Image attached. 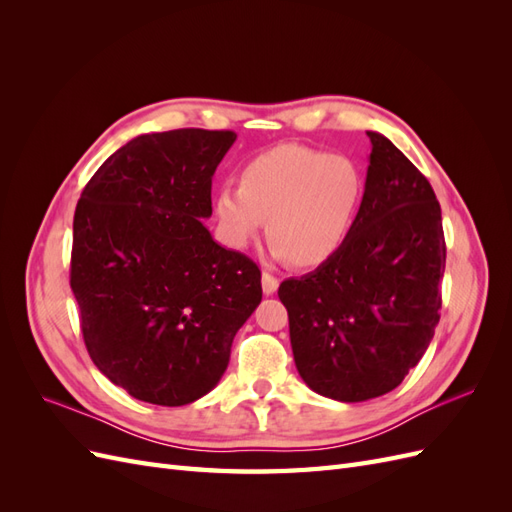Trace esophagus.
Returning a JSON list of instances; mask_svg holds the SVG:
<instances>
[{"label":"esophagus","mask_w":512,"mask_h":512,"mask_svg":"<svg viewBox=\"0 0 512 512\" xmlns=\"http://www.w3.org/2000/svg\"><path fill=\"white\" fill-rule=\"evenodd\" d=\"M277 286H280V282H277V277H273L271 273H262V292L267 294V297H271V294L277 292Z\"/></svg>","instance_id":"34e87169"}]
</instances>
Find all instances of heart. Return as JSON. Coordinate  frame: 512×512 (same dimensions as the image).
<instances>
[{
	"label": "heart",
	"instance_id": "heart-1",
	"mask_svg": "<svg viewBox=\"0 0 512 512\" xmlns=\"http://www.w3.org/2000/svg\"><path fill=\"white\" fill-rule=\"evenodd\" d=\"M363 194V170L352 158L280 145L243 164L239 188L215 190L211 209L226 245L243 250L267 220L271 256L316 269L348 241Z\"/></svg>",
	"mask_w": 512,
	"mask_h": 512
}]
</instances>
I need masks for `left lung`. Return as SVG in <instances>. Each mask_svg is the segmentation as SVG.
<instances>
[{"instance_id":"obj_1","label":"left lung","mask_w":512,"mask_h":512,"mask_svg":"<svg viewBox=\"0 0 512 512\" xmlns=\"http://www.w3.org/2000/svg\"><path fill=\"white\" fill-rule=\"evenodd\" d=\"M371 141L359 218L329 262L282 282L299 376L335 401L393 391L440 320L442 211L429 181L389 138Z\"/></svg>"}]
</instances>
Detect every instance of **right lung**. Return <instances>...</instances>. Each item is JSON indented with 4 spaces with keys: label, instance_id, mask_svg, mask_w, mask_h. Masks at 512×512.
I'll list each match as a JSON object with an SVG mask.
<instances>
[{
    "label": "right lung",
    "instance_id": "obj_1",
    "mask_svg": "<svg viewBox=\"0 0 512 512\" xmlns=\"http://www.w3.org/2000/svg\"><path fill=\"white\" fill-rule=\"evenodd\" d=\"M230 130L141 134L89 179L74 211L70 286L91 361L156 406L220 382L232 339L262 301L260 269L215 243L211 177Z\"/></svg>",
    "mask_w": 512,
    "mask_h": 512
}]
</instances>
